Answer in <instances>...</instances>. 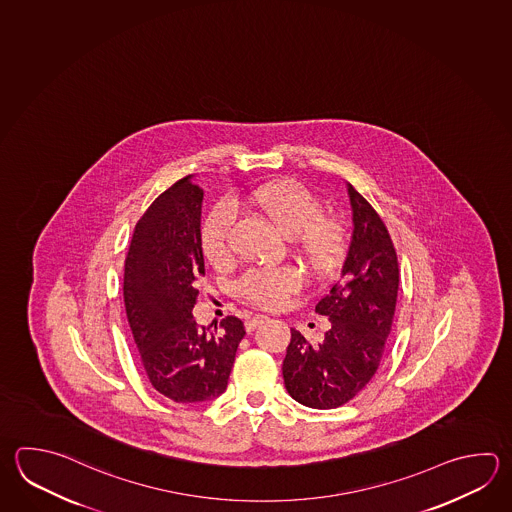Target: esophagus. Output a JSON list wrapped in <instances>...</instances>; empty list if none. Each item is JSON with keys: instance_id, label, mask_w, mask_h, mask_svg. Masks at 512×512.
Segmentation results:
<instances>
[{"instance_id": "obj_1", "label": "esophagus", "mask_w": 512, "mask_h": 512, "mask_svg": "<svg viewBox=\"0 0 512 512\" xmlns=\"http://www.w3.org/2000/svg\"><path fill=\"white\" fill-rule=\"evenodd\" d=\"M263 321H267V316H263V314H256V316H252L249 320L245 321V329L247 332H252L258 325H261Z\"/></svg>"}]
</instances>
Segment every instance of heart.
<instances>
[{"instance_id":"heart-1","label":"heart","mask_w":512,"mask_h":512,"mask_svg":"<svg viewBox=\"0 0 512 512\" xmlns=\"http://www.w3.org/2000/svg\"><path fill=\"white\" fill-rule=\"evenodd\" d=\"M249 201L294 240L303 260L314 271L332 269L343 254V229L338 220L321 212V201L296 180L265 183L251 192ZM232 209L221 203L201 229L203 252L214 265L231 260ZM300 272L292 267H265L245 272L236 283L241 298L254 305L278 309L300 291Z\"/></svg>"}]
</instances>
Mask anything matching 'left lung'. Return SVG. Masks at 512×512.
Listing matches in <instances>:
<instances>
[{"label": "left lung", "instance_id": "8db88e82", "mask_svg": "<svg viewBox=\"0 0 512 512\" xmlns=\"http://www.w3.org/2000/svg\"><path fill=\"white\" fill-rule=\"evenodd\" d=\"M347 192L351 243L340 278L316 305L331 329L316 347L291 329L283 360L287 391L312 409H336L363 391L380 367L396 311L400 269L389 231L351 183Z\"/></svg>", "mask_w": 512, "mask_h": 512}]
</instances>
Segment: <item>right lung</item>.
Masks as SVG:
<instances>
[{
    "mask_svg": "<svg viewBox=\"0 0 512 512\" xmlns=\"http://www.w3.org/2000/svg\"><path fill=\"white\" fill-rule=\"evenodd\" d=\"M203 189L181 178L136 223L125 260L123 298L134 343L152 387L176 403L214 400L227 389L245 329L227 316L214 331L192 309L205 276Z\"/></svg>",
    "mask_w": 512,
    "mask_h": 512,
    "instance_id": "1",
    "label": "right lung"
}]
</instances>
